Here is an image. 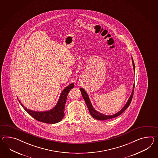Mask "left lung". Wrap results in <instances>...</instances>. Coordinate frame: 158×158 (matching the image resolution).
I'll use <instances>...</instances> for the list:
<instances>
[{"mask_svg":"<svg viewBox=\"0 0 158 158\" xmlns=\"http://www.w3.org/2000/svg\"><path fill=\"white\" fill-rule=\"evenodd\" d=\"M132 64H133V67H134V72H135V64L134 63L133 59H132ZM134 88H135V83L134 84V85H133V89H132V91L131 93V96H130L129 99L128 100L127 103L126 104V105L124 106V107L120 111L117 112L116 114H114V115H106L102 114L101 113L96 111V110H94L92 104L91 103V102H90L89 99V96H88L87 94L85 93V89H81L80 90H81V93L82 94V96H83V98L85 100V102L86 103V104L87 106V107L89 108V112L90 114L94 118H95L96 119L99 120H104L110 119H112V118H114L115 117L119 116L127 109V108L129 107L130 104L131 103L132 99L133 98V95H134Z\"/></svg>","mask_w":158,"mask_h":158,"instance_id":"left-lung-1","label":"left lung"}]
</instances>
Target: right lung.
<instances>
[{
    "instance_id": "obj_1",
    "label": "right lung",
    "mask_w": 158,
    "mask_h": 158,
    "mask_svg": "<svg viewBox=\"0 0 158 158\" xmlns=\"http://www.w3.org/2000/svg\"><path fill=\"white\" fill-rule=\"evenodd\" d=\"M73 87L74 84L72 83L64 89L60 94L58 103L53 109L50 111L44 112L34 111L27 109V108L24 107V106L20 103L19 100V102L25 111L36 120L43 123L49 124L58 123L62 120L64 116V111L67 95L69 93V91L73 88Z\"/></svg>"
}]
</instances>
